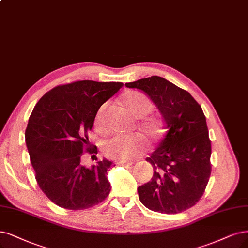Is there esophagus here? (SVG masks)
Instances as JSON below:
<instances>
[{
  "mask_svg": "<svg viewBox=\"0 0 248 248\" xmlns=\"http://www.w3.org/2000/svg\"><path fill=\"white\" fill-rule=\"evenodd\" d=\"M116 164H117V166H121V167L126 168V167L132 166L133 162H131V161H118V162H116Z\"/></svg>",
  "mask_w": 248,
  "mask_h": 248,
  "instance_id": "1",
  "label": "esophagus"
}]
</instances>
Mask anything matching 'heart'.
Returning a JSON list of instances; mask_svg holds the SVG:
<instances>
[{"label": "heart", "mask_w": 248, "mask_h": 248, "mask_svg": "<svg viewBox=\"0 0 248 248\" xmlns=\"http://www.w3.org/2000/svg\"><path fill=\"white\" fill-rule=\"evenodd\" d=\"M124 107L135 116H144L151 110V101L139 92H129L123 97ZM105 106H102L95 116L96 129L105 132ZM143 147V140L136 135H116L106 140L102 145V150L107 157L112 159L126 160L140 152Z\"/></svg>", "instance_id": "heart-1"}]
</instances>
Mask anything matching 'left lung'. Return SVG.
<instances>
[{"label": "left lung", "mask_w": 248, "mask_h": 248, "mask_svg": "<svg viewBox=\"0 0 248 248\" xmlns=\"http://www.w3.org/2000/svg\"><path fill=\"white\" fill-rule=\"evenodd\" d=\"M125 87L141 90L151 99L166 130L146 158L154 172L151 181L138 187L139 199L153 212H184L203 195L212 170V146L202 108L187 91L157 76L126 82Z\"/></svg>", "instance_id": "8db88e82"}]
</instances>
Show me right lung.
<instances>
[{"instance_id":"right-lung-1","label":"right lung","mask_w":248,"mask_h":248,"mask_svg":"<svg viewBox=\"0 0 248 248\" xmlns=\"http://www.w3.org/2000/svg\"><path fill=\"white\" fill-rule=\"evenodd\" d=\"M123 86L75 81L55 87L34 106L25 131L27 150L40 188L58 206L87 209L108 196L107 171L112 162L104 158L87 168L80 159L99 108ZM91 150L86 149L94 153L97 147Z\"/></svg>"}]
</instances>
